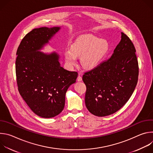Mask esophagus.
<instances>
[{"label":"esophagus","instance_id":"34e87169","mask_svg":"<svg viewBox=\"0 0 153 153\" xmlns=\"http://www.w3.org/2000/svg\"><path fill=\"white\" fill-rule=\"evenodd\" d=\"M77 80L79 81V82H80V81L82 80V77L80 76V74H79V76H78V77H77Z\"/></svg>","mask_w":153,"mask_h":153}]
</instances>
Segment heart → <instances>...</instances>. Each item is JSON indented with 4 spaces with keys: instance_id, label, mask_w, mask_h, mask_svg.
I'll use <instances>...</instances> for the list:
<instances>
[{
    "instance_id": "b5f03b06",
    "label": "heart",
    "mask_w": 153,
    "mask_h": 153,
    "mask_svg": "<svg viewBox=\"0 0 153 153\" xmlns=\"http://www.w3.org/2000/svg\"><path fill=\"white\" fill-rule=\"evenodd\" d=\"M109 50L107 41L92 35L79 37L71 46V49L64 52L65 59L70 67L77 63V57H81L82 66L86 70L96 68L102 62Z\"/></svg>"
}]
</instances>
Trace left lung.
<instances>
[{
    "label": "left lung",
    "mask_w": 153,
    "mask_h": 153,
    "mask_svg": "<svg viewBox=\"0 0 153 153\" xmlns=\"http://www.w3.org/2000/svg\"><path fill=\"white\" fill-rule=\"evenodd\" d=\"M139 65L133 42L123 33L111 57L96 68L85 73V102L93 114H112L128 102L136 86Z\"/></svg>",
    "instance_id": "obj_1"
}]
</instances>
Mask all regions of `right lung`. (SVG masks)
Wrapping results in <instances>:
<instances>
[{
  "label": "right lung",
  "instance_id": "obj_1",
  "mask_svg": "<svg viewBox=\"0 0 153 153\" xmlns=\"http://www.w3.org/2000/svg\"><path fill=\"white\" fill-rule=\"evenodd\" d=\"M60 27L33 29L22 40L17 48L16 74L18 90L37 116L51 118L64 108L65 94L75 83L77 73L65 70L53 52L39 51Z\"/></svg>",
  "mask_w": 153,
  "mask_h": 153
}]
</instances>
